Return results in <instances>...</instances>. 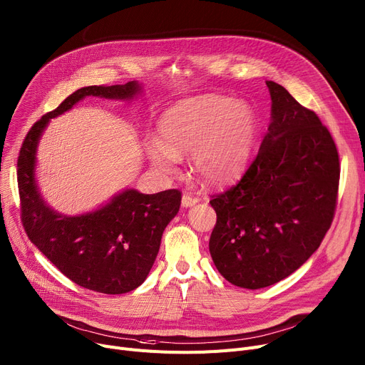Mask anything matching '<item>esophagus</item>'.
<instances>
[{
	"label": "esophagus",
	"instance_id": "34e87169",
	"mask_svg": "<svg viewBox=\"0 0 365 365\" xmlns=\"http://www.w3.org/2000/svg\"><path fill=\"white\" fill-rule=\"evenodd\" d=\"M197 202H199V199L195 197V196H191V195H184V196H182V200H181V203H182L184 207H190V206H192V205H196Z\"/></svg>",
	"mask_w": 365,
	"mask_h": 365
}]
</instances>
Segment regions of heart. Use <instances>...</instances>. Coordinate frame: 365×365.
<instances>
[{
    "label": "heart",
    "mask_w": 365,
    "mask_h": 365,
    "mask_svg": "<svg viewBox=\"0 0 365 365\" xmlns=\"http://www.w3.org/2000/svg\"><path fill=\"white\" fill-rule=\"evenodd\" d=\"M160 141L148 145V158L163 174H175L180 155L191 152L195 173L207 184L222 185L247 168L258 138V118L243 101L225 96L181 100L159 120Z\"/></svg>",
    "instance_id": "1"
}]
</instances>
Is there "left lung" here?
Returning a JSON list of instances; mask_svg holds the SVG:
<instances>
[{
	"instance_id": "8db88e82",
	"label": "left lung",
	"mask_w": 365,
	"mask_h": 365,
	"mask_svg": "<svg viewBox=\"0 0 365 365\" xmlns=\"http://www.w3.org/2000/svg\"><path fill=\"white\" fill-rule=\"evenodd\" d=\"M271 123L242 180L212 196L217 224L209 252L234 286L282 282L319 247L337 203L336 144L315 112L267 81Z\"/></svg>"
}]
</instances>
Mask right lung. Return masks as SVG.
Returning <instances> with one entry per match:
<instances>
[{
	"mask_svg": "<svg viewBox=\"0 0 365 365\" xmlns=\"http://www.w3.org/2000/svg\"><path fill=\"white\" fill-rule=\"evenodd\" d=\"M141 93L135 81L123 85H91L64 100L29 130L17 159L21 222L29 240L81 287L106 294L128 293L144 283L158 256L162 234L181 205V191L156 195L126 188L109 203L82 215H63L42 199L35 180L36 147L50 119L94 96L131 100Z\"/></svg>",
	"mask_w": 365,
	"mask_h": 365,
	"instance_id": "obj_1",
	"label": "right lung"
}]
</instances>
